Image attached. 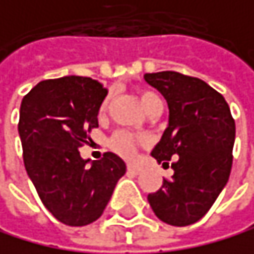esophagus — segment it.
I'll return each instance as SVG.
<instances>
[{
	"instance_id": "34e87169",
	"label": "esophagus",
	"mask_w": 254,
	"mask_h": 254,
	"mask_svg": "<svg viewBox=\"0 0 254 254\" xmlns=\"http://www.w3.org/2000/svg\"><path fill=\"white\" fill-rule=\"evenodd\" d=\"M127 171H128L130 174H135V175H136V174H139L141 169L138 168V166H135V164H127Z\"/></svg>"
}]
</instances>
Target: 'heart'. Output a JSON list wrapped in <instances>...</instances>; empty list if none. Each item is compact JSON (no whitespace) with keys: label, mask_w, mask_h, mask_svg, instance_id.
<instances>
[{"label":"heart","mask_w":254,"mask_h":254,"mask_svg":"<svg viewBox=\"0 0 254 254\" xmlns=\"http://www.w3.org/2000/svg\"><path fill=\"white\" fill-rule=\"evenodd\" d=\"M139 101H141L146 112H150L153 107L161 105V99L152 91H141ZM141 142H142L141 136H136V135L130 133V131H126V130H118L116 133L110 138V147L116 153L123 155V157H126V158H130V157H133L136 147Z\"/></svg>","instance_id":"obj_1"}]
</instances>
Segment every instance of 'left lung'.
I'll list each match as a JSON object with an SVG mask.
<instances>
[{
    "instance_id": "8db88e82",
    "label": "left lung",
    "mask_w": 254,
    "mask_h": 254,
    "mask_svg": "<svg viewBox=\"0 0 254 254\" xmlns=\"http://www.w3.org/2000/svg\"><path fill=\"white\" fill-rule=\"evenodd\" d=\"M144 79L169 107L168 128L152 157L163 166L175 160L172 178H164L147 200L164 223L192 225L209 211L230 178L234 119L225 97L197 77L161 71L144 74Z\"/></svg>"
}]
</instances>
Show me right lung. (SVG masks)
Segmentation results:
<instances>
[{
	"label": "right lung",
	"instance_id": "obj_1",
	"mask_svg": "<svg viewBox=\"0 0 254 254\" xmlns=\"http://www.w3.org/2000/svg\"><path fill=\"white\" fill-rule=\"evenodd\" d=\"M107 88L91 77L65 76L37 83L21 101L18 133L26 172L59 222L83 227L110 201L126 163L113 152L88 164L79 147L90 139Z\"/></svg>",
	"mask_w": 254,
	"mask_h": 254
}]
</instances>
